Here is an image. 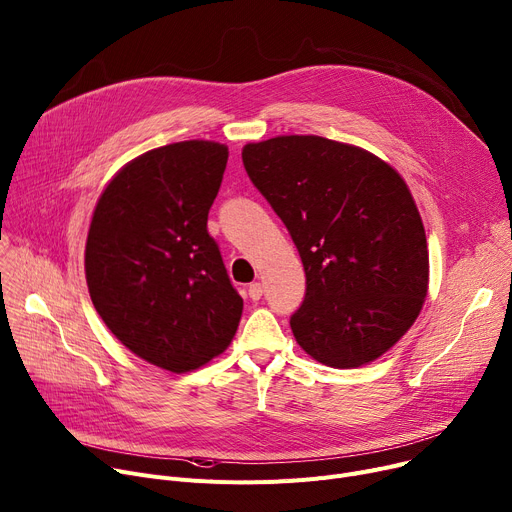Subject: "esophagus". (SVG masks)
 Instances as JSON below:
<instances>
[{
	"instance_id": "1",
	"label": "esophagus",
	"mask_w": 512,
	"mask_h": 512,
	"mask_svg": "<svg viewBox=\"0 0 512 512\" xmlns=\"http://www.w3.org/2000/svg\"><path fill=\"white\" fill-rule=\"evenodd\" d=\"M247 292H249V298H251V300H259V298L263 296V286H261L259 282H253Z\"/></svg>"
}]
</instances>
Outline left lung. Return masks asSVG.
Masks as SVG:
<instances>
[{
	"instance_id": "1",
	"label": "left lung",
	"mask_w": 512,
	"mask_h": 512,
	"mask_svg": "<svg viewBox=\"0 0 512 512\" xmlns=\"http://www.w3.org/2000/svg\"><path fill=\"white\" fill-rule=\"evenodd\" d=\"M251 183L286 224L306 292L290 327L333 368L377 360L416 321L428 247L414 197L389 164L319 135L243 148Z\"/></svg>"
}]
</instances>
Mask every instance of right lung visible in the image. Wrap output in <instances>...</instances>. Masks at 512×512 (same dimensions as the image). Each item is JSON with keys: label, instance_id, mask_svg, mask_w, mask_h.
Here are the masks:
<instances>
[{"label": "right lung", "instance_id": "1", "mask_svg": "<svg viewBox=\"0 0 512 512\" xmlns=\"http://www.w3.org/2000/svg\"><path fill=\"white\" fill-rule=\"evenodd\" d=\"M228 148L177 142L123 166L102 191L86 241L96 313L119 342L170 372L222 354L243 315L208 232Z\"/></svg>", "mask_w": 512, "mask_h": 512}]
</instances>
